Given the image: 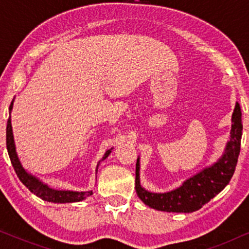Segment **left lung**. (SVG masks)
Here are the masks:
<instances>
[{"instance_id": "left-lung-1", "label": "left lung", "mask_w": 249, "mask_h": 249, "mask_svg": "<svg viewBox=\"0 0 249 249\" xmlns=\"http://www.w3.org/2000/svg\"><path fill=\"white\" fill-rule=\"evenodd\" d=\"M230 141L227 142L223 155L209 168L203 169L192 178L187 179L179 188L171 192L155 194L147 192L141 186L139 180V159L136 163V193L142 203L152 209L173 213H192L202 209L213 197L222 192L232 178L238 156L240 153L243 124L239 104H236L232 113Z\"/></svg>"}]
</instances>
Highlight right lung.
<instances>
[{
    "label": "right lung",
    "mask_w": 249,
    "mask_h": 249,
    "mask_svg": "<svg viewBox=\"0 0 249 249\" xmlns=\"http://www.w3.org/2000/svg\"><path fill=\"white\" fill-rule=\"evenodd\" d=\"M13 107V101L11 105H10V112L12 110ZM6 148H8V153L11 160L12 166L15 169V171L18 176L23 185L28 188L33 194H35L37 197L42 198L46 202H52V203H73V202H80L86 198V197L90 196L93 192H70V190H56L51 188L50 186H47L46 183L40 181L38 178H36L35 176L30 175L23 169L21 165V162L17 155L16 152V145H15V139H13V132H12V125H11V117L8 119V124H6ZM113 148L107 149L105 152L103 156V160H105L110 155L111 151ZM98 166V164H97Z\"/></svg>",
    "instance_id": "add662e5"
}]
</instances>
